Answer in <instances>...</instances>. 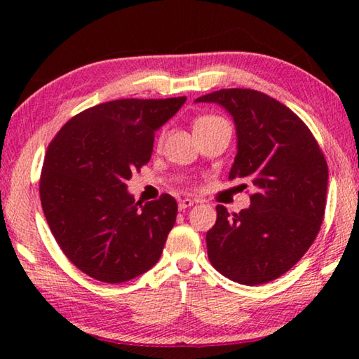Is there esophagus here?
I'll list each match as a JSON object with an SVG mask.
<instances>
[{
    "label": "esophagus",
    "instance_id": "obj_1",
    "mask_svg": "<svg viewBox=\"0 0 359 359\" xmlns=\"http://www.w3.org/2000/svg\"><path fill=\"white\" fill-rule=\"evenodd\" d=\"M194 204L193 199L190 198H185V199H179V210H185L187 208H191Z\"/></svg>",
    "mask_w": 359,
    "mask_h": 359
}]
</instances>
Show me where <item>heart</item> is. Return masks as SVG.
I'll return each instance as SVG.
<instances>
[{
	"mask_svg": "<svg viewBox=\"0 0 359 359\" xmlns=\"http://www.w3.org/2000/svg\"><path fill=\"white\" fill-rule=\"evenodd\" d=\"M217 118L218 117H214V115H204V117L196 120V123H194V126L199 125V123H204V121H210V120H217Z\"/></svg>",
	"mask_w": 359,
	"mask_h": 359,
	"instance_id": "b5f03b06",
	"label": "heart"
}]
</instances>
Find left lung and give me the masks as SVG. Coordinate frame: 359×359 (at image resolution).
I'll return each instance as SVG.
<instances>
[{
    "label": "left lung",
    "instance_id": "8db88e82",
    "mask_svg": "<svg viewBox=\"0 0 359 359\" xmlns=\"http://www.w3.org/2000/svg\"><path fill=\"white\" fill-rule=\"evenodd\" d=\"M196 102H217L233 115L238 155L229 180H245L253 190L252 205L239 214L217 205V222L205 234L209 261L248 287L276 280L311 248L323 223V151L291 109L257 90L223 88Z\"/></svg>",
    "mask_w": 359,
    "mask_h": 359
}]
</instances>
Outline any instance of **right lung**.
I'll use <instances>...</instances> for the list:
<instances>
[{
	"instance_id": "obj_1",
	"label": "right lung",
	"mask_w": 359,
	"mask_h": 359,
	"mask_svg": "<svg viewBox=\"0 0 359 359\" xmlns=\"http://www.w3.org/2000/svg\"><path fill=\"white\" fill-rule=\"evenodd\" d=\"M185 101L102 102L74 115L48 144L39 180L42 210L62 252L83 274L121 283L160 259L177 203L168 193L136 203L125 182L147 165L155 131Z\"/></svg>"
}]
</instances>
